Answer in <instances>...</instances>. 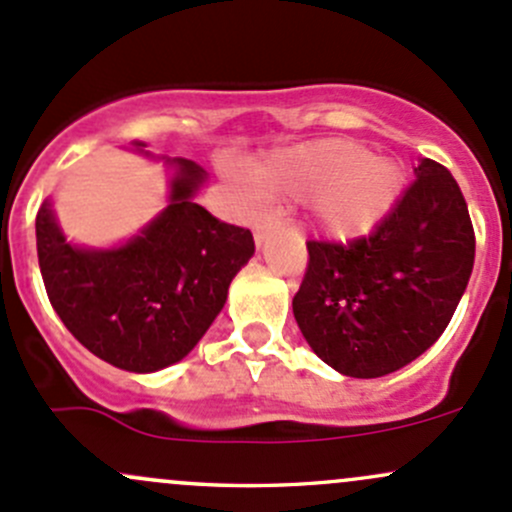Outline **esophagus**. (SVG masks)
I'll use <instances>...</instances> for the list:
<instances>
[{"label": "esophagus", "mask_w": 512, "mask_h": 512, "mask_svg": "<svg viewBox=\"0 0 512 512\" xmlns=\"http://www.w3.org/2000/svg\"><path fill=\"white\" fill-rule=\"evenodd\" d=\"M278 229H283V221H278V219H273V217H263V219H258L256 224H254V239H256V246H261L263 241H266L268 236H271L273 231H278Z\"/></svg>", "instance_id": "esophagus-1"}]
</instances>
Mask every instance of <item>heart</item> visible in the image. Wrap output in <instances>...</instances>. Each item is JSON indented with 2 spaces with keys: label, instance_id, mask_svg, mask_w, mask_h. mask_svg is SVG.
<instances>
[{
  "label": "heart",
  "instance_id": "b5f03b06",
  "mask_svg": "<svg viewBox=\"0 0 512 512\" xmlns=\"http://www.w3.org/2000/svg\"><path fill=\"white\" fill-rule=\"evenodd\" d=\"M261 197L310 202L315 224L333 239L370 234L397 207L404 175L347 140H318L276 152L251 170Z\"/></svg>",
  "mask_w": 512,
  "mask_h": 512
}]
</instances>
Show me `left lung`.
Instances as JSON below:
<instances>
[{
    "label": "left lung",
    "mask_w": 512,
    "mask_h": 512,
    "mask_svg": "<svg viewBox=\"0 0 512 512\" xmlns=\"http://www.w3.org/2000/svg\"><path fill=\"white\" fill-rule=\"evenodd\" d=\"M414 175L367 236L308 241L295 323L315 355L347 377H384L429 350L471 278L476 234L461 187L426 157Z\"/></svg>",
    "instance_id": "1"
}]
</instances>
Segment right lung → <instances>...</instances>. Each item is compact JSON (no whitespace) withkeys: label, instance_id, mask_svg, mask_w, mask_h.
I'll use <instances>...</instances> for the list:
<instances>
[{"label":"right lung","instance_id":"obj_1","mask_svg":"<svg viewBox=\"0 0 512 512\" xmlns=\"http://www.w3.org/2000/svg\"><path fill=\"white\" fill-rule=\"evenodd\" d=\"M170 165L177 175L167 209L118 249L68 244L49 202L36 214V251L51 305L86 350L128 372H157L189 355L256 249L249 229L219 221L194 202L207 177L202 167L182 157Z\"/></svg>","mask_w":512,"mask_h":512}]
</instances>
